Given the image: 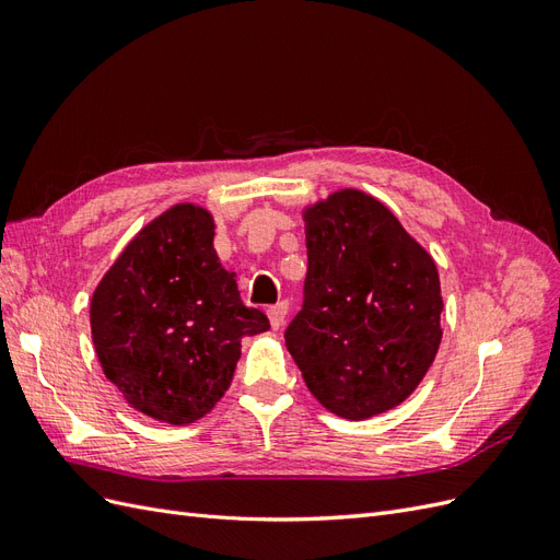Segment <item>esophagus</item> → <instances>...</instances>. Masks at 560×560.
Returning a JSON list of instances; mask_svg holds the SVG:
<instances>
[{
  "label": "esophagus",
  "instance_id": "obj_1",
  "mask_svg": "<svg viewBox=\"0 0 560 560\" xmlns=\"http://www.w3.org/2000/svg\"><path fill=\"white\" fill-rule=\"evenodd\" d=\"M287 313H290V303H287V301H280V303H276V306H270V308H268L270 327H273V329H280V327L284 325V317H287Z\"/></svg>",
  "mask_w": 560,
  "mask_h": 560
}]
</instances>
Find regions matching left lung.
I'll return each instance as SVG.
<instances>
[{
  "instance_id": "left-lung-1",
  "label": "left lung",
  "mask_w": 560,
  "mask_h": 560,
  "mask_svg": "<svg viewBox=\"0 0 560 560\" xmlns=\"http://www.w3.org/2000/svg\"><path fill=\"white\" fill-rule=\"evenodd\" d=\"M301 217L306 301L284 346L327 411L366 420L395 409L442 346L444 296L432 254L360 189H336Z\"/></svg>"
}]
</instances>
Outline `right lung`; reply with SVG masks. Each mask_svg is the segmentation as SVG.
<instances>
[{"label":"right lung","instance_id":"1","mask_svg":"<svg viewBox=\"0 0 560 560\" xmlns=\"http://www.w3.org/2000/svg\"><path fill=\"white\" fill-rule=\"evenodd\" d=\"M214 217L177 202L142 226L91 299L100 366L128 406L191 425L226 395L245 336L270 329L214 249Z\"/></svg>","mask_w":560,"mask_h":560}]
</instances>
